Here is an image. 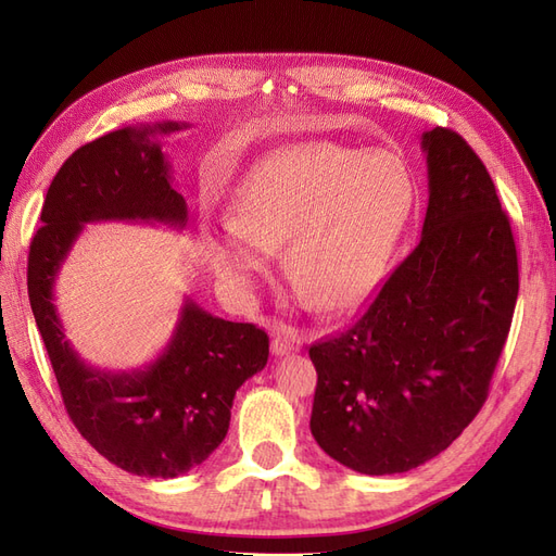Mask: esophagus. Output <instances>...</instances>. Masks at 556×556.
<instances>
[{
    "label": "esophagus",
    "mask_w": 556,
    "mask_h": 556,
    "mask_svg": "<svg viewBox=\"0 0 556 556\" xmlns=\"http://www.w3.org/2000/svg\"><path fill=\"white\" fill-rule=\"evenodd\" d=\"M299 350V343L294 341V336H290L288 331H276L274 341H271V352L278 357L282 355H292V352Z\"/></svg>",
    "instance_id": "obj_1"
}]
</instances>
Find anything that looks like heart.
Returning a JSON list of instances; mask_svg holds the SVG:
<instances>
[{"instance_id": "obj_1", "label": "heart", "mask_w": 556, "mask_h": 556, "mask_svg": "<svg viewBox=\"0 0 556 556\" xmlns=\"http://www.w3.org/2000/svg\"><path fill=\"white\" fill-rule=\"evenodd\" d=\"M413 178L399 157L304 143L264 157L237 190L225 239L206 241L217 280L248 290L282 248L285 274L325 311L371 292L413 211Z\"/></svg>"}]
</instances>
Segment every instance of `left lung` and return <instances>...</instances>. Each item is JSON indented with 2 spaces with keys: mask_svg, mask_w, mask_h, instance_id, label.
I'll return each instance as SVG.
<instances>
[{
  "mask_svg": "<svg viewBox=\"0 0 556 556\" xmlns=\"http://www.w3.org/2000/svg\"><path fill=\"white\" fill-rule=\"evenodd\" d=\"M422 239L348 329L311 345V433L366 476L441 454L490 394L519 292L517 248L482 160L457 131L422 134Z\"/></svg>",
  "mask_w": 556,
  "mask_h": 556,
  "instance_id": "obj_1",
  "label": "left lung"
}]
</instances>
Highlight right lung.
<instances>
[{
    "instance_id": "1",
    "label": "right lung",
    "mask_w": 556,
    "mask_h": 556,
    "mask_svg": "<svg viewBox=\"0 0 556 556\" xmlns=\"http://www.w3.org/2000/svg\"><path fill=\"white\" fill-rule=\"evenodd\" d=\"M188 125L125 127L80 146L50 182L29 243L27 292L66 415L102 457L146 478H176L225 441L239 387L266 366L268 336L185 301L162 355L129 374L99 371L66 341L53 285L86 223L143 220L185 227L188 206L172 185L155 134Z\"/></svg>"
}]
</instances>
